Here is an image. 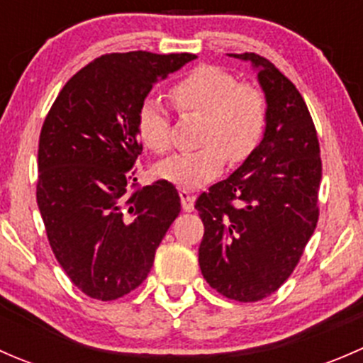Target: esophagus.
<instances>
[{
	"label": "esophagus",
	"mask_w": 363,
	"mask_h": 363,
	"mask_svg": "<svg viewBox=\"0 0 363 363\" xmlns=\"http://www.w3.org/2000/svg\"><path fill=\"white\" fill-rule=\"evenodd\" d=\"M179 196H181L182 208H184L186 212L195 211V196H193L188 189H181V191H179Z\"/></svg>",
	"instance_id": "obj_1"
}]
</instances>
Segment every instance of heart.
I'll use <instances>...</instances> for the list:
<instances>
[{
    "label": "heart",
    "instance_id": "1",
    "mask_svg": "<svg viewBox=\"0 0 363 363\" xmlns=\"http://www.w3.org/2000/svg\"><path fill=\"white\" fill-rule=\"evenodd\" d=\"M170 98L182 116L202 117L200 147L161 161L158 177L181 188H199L218 177L226 158L246 161L267 130L265 94L250 82H237L226 69L202 65L172 86ZM142 144L156 155L170 149V116L155 98L142 101L137 116Z\"/></svg>",
    "mask_w": 363,
    "mask_h": 363
}]
</instances>
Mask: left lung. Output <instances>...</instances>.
<instances>
[{"mask_svg": "<svg viewBox=\"0 0 363 363\" xmlns=\"http://www.w3.org/2000/svg\"><path fill=\"white\" fill-rule=\"evenodd\" d=\"M250 61L267 100V130L256 151L196 200L205 232L199 263L223 296L256 302L291 276L316 228L320 142L302 94L269 60Z\"/></svg>", "mask_w": 363, "mask_h": 363, "instance_id": "left-lung-1", "label": "left lung"}]
</instances>
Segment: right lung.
Segmentation results:
<instances>
[{
	"label": "right lung",
	"instance_id": "add662e5",
	"mask_svg": "<svg viewBox=\"0 0 363 363\" xmlns=\"http://www.w3.org/2000/svg\"><path fill=\"white\" fill-rule=\"evenodd\" d=\"M195 54H105L65 84L38 142L36 202L54 256L96 300L124 296L151 272L181 212L175 186L138 188L137 116L160 79Z\"/></svg>",
	"mask_w": 363,
	"mask_h": 363
}]
</instances>
